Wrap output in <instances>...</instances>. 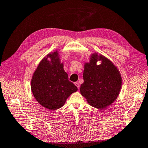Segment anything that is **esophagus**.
I'll return each mask as SVG.
<instances>
[{
    "instance_id": "esophagus-1",
    "label": "esophagus",
    "mask_w": 148,
    "mask_h": 148,
    "mask_svg": "<svg viewBox=\"0 0 148 148\" xmlns=\"http://www.w3.org/2000/svg\"><path fill=\"white\" fill-rule=\"evenodd\" d=\"M75 86H77L78 89H79V88H80V84H79V83H78V82H75Z\"/></svg>"
}]
</instances>
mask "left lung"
<instances>
[{
    "label": "left lung",
    "instance_id": "left-lung-1",
    "mask_svg": "<svg viewBox=\"0 0 148 148\" xmlns=\"http://www.w3.org/2000/svg\"><path fill=\"white\" fill-rule=\"evenodd\" d=\"M101 64H96L97 61ZM84 83L80 91L93 107L104 109L115 101L121 91L122 78L116 67L107 58L93 53L90 62L86 63L83 73Z\"/></svg>",
    "mask_w": 148,
    "mask_h": 148
}]
</instances>
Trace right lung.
I'll return each instance as SVG.
<instances>
[{"instance_id": "1", "label": "right lung", "mask_w": 148, "mask_h": 148, "mask_svg": "<svg viewBox=\"0 0 148 148\" xmlns=\"http://www.w3.org/2000/svg\"><path fill=\"white\" fill-rule=\"evenodd\" d=\"M63 67L55 51L40 61L32 77L31 89L33 96L40 105L51 110L60 108L70 95L78 90L68 80Z\"/></svg>"}]
</instances>
